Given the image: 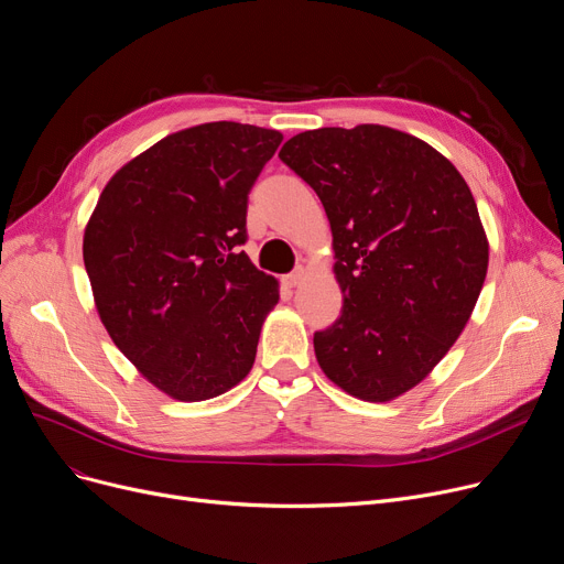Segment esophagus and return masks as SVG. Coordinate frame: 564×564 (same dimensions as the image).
I'll use <instances>...</instances> for the list:
<instances>
[{"label": "esophagus", "mask_w": 564, "mask_h": 564, "mask_svg": "<svg viewBox=\"0 0 564 564\" xmlns=\"http://www.w3.org/2000/svg\"><path fill=\"white\" fill-rule=\"evenodd\" d=\"M302 281H304V267H297V270L285 276V285L288 288H297Z\"/></svg>", "instance_id": "1"}]
</instances>
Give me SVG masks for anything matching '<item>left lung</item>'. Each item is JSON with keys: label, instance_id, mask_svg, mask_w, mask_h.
I'll return each instance as SVG.
<instances>
[{"label": "left lung", "instance_id": "1", "mask_svg": "<svg viewBox=\"0 0 564 564\" xmlns=\"http://www.w3.org/2000/svg\"><path fill=\"white\" fill-rule=\"evenodd\" d=\"M279 158L334 232L345 302L313 336L317 364L349 395L389 402L446 357L476 308L489 262L478 205L446 158L393 128L308 130Z\"/></svg>", "mask_w": 564, "mask_h": 564}]
</instances>
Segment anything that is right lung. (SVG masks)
Listing matches in <instances>:
<instances>
[{
  "instance_id": "obj_1",
  "label": "right lung",
  "mask_w": 564,
  "mask_h": 564,
  "mask_svg": "<svg viewBox=\"0 0 564 564\" xmlns=\"http://www.w3.org/2000/svg\"><path fill=\"white\" fill-rule=\"evenodd\" d=\"M281 141L232 121L169 134L111 177L86 224L105 329L175 400L217 398L256 361L279 283L240 247L249 192Z\"/></svg>"
}]
</instances>
